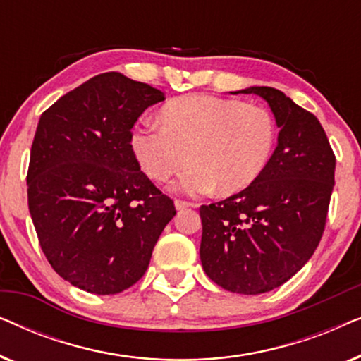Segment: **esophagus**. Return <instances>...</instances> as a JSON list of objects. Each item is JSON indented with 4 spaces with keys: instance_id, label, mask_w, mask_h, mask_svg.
<instances>
[{
    "instance_id": "34e87169",
    "label": "esophagus",
    "mask_w": 361,
    "mask_h": 361,
    "mask_svg": "<svg viewBox=\"0 0 361 361\" xmlns=\"http://www.w3.org/2000/svg\"><path fill=\"white\" fill-rule=\"evenodd\" d=\"M174 205H176V209H177V210H184V209H187V207H194V204H190V202H187V200H180V199H176Z\"/></svg>"
}]
</instances>
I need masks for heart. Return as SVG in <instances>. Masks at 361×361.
Instances as JSON below:
<instances>
[{
  "label": "heart",
  "mask_w": 361,
  "mask_h": 361,
  "mask_svg": "<svg viewBox=\"0 0 361 361\" xmlns=\"http://www.w3.org/2000/svg\"><path fill=\"white\" fill-rule=\"evenodd\" d=\"M276 137L274 116L264 106L197 93L166 103L159 123H140L131 149L152 180H169L189 161L192 166L174 184L177 192L200 195L219 187L230 195L263 176Z\"/></svg>",
  "instance_id": "obj_1"
}]
</instances>
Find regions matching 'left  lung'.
Returning a JSON list of instances; mask_svg holds the SVG:
<instances>
[{
    "label": "left lung",
    "instance_id": "left-lung-1",
    "mask_svg": "<svg viewBox=\"0 0 361 361\" xmlns=\"http://www.w3.org/2000/svg\"><path fill=\"white\" fill-rule=\"evenodd\" d=\"M281 128L269 166L255 184L202 205L200 259L226 290L263 294L279 288L320 243L335 184V154L322 125L271 87H251Z\"/></svg>",
    "mask_w": 361,
    "mask_h": 361
}]
</instances>
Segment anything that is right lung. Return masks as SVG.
<instances>
[{
  "instance_id": "add662e5",
  "label": "right lung",
  "mask_w": 361,
  "mask_h": 361,
  "mask_svg": "<svg viewBox=\"0 0 361 361\" xmlns=\"http://www.w3.org/2000/svg\"><path fill=\"white\" fill-rule=\"evenodd\" d=\"M162 100L157 88L106 72L39 120L26 177L29 212L52 269L87 293L118 294L136 284L176 215L131 149V128Z\"/></svg>"
}]
</instances>
